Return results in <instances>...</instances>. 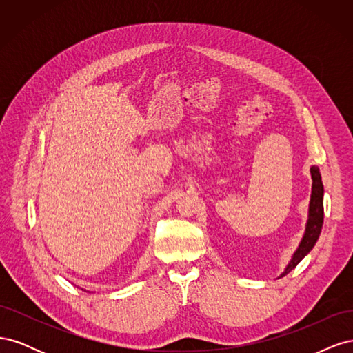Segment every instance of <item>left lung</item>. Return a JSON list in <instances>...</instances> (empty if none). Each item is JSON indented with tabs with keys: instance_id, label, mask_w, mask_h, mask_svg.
Returning <instances> with one entry per match:
<instances>
[{
	"instance_id": "left-lung-1",
	"label": "left lung",
	"mask_w": 353,
	"mask_h": 353,
	"mask_svg": "<svg viewBox=\"0 0 353 353\" xmlns=\"http://www.w3.org/2000/svg\"><path fill=\"white\" fill-rule=\"evenodd\" d=\"M311 176H312V193H311V201H309V213H307L305 234L301 243H299V248L293 253L290 262L287 263L284 272H281L280 279L287 275L292 270H294L296 265L314 249L319 234H321L323 222H324V203H323L324 185H323L321 174H319L318 166L311 168Z\"/></svg>"
}]
</instances>
